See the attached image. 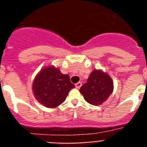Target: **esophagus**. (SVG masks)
Masks as SVG:
<instances>
[{"instance_id":"1","label":"esophagus","mask_w":147,"mask_h":147,"mask_svg":"<svg viewBox=\"0 0 147 147\" xmlns=\"http://www.w3.org/2000/svg\"><path fill=\"white\" fill-rule=\"evenodd\" d=\"M81 86H82V83H81L80 82H78L75 84V87H76L77 89H80V88Z\"/></svg>"}]
</instances>
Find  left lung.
Segmentation results:
<instances>
[{
    "mask_svg": "<svg viewBox=\"0 0 147 147\" xmlns=\"http://www.w3.org/2000/svg\"><path fill=\"white\" fill-rule=\"evenodd\" d=\"M113 90L112 78L102 69H94L87 82L81 87L80 92L88 103L98 106L109 98Z\"/></svg>",
    "mask_w": 147,
    "mask_h": 147,
    "instance_id": "1",
    "label": "left lung"
}]
</instances>
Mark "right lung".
I'll use <instances>...</instances> for the list:
<instances>
[{
  "instance_id": "obj_1",
  "label": "right lung",
  "mask_w": 147,
  "mask_h": 147,
  "mask_svg": "<svg viewBox=\"0 0 147 147\" xmlns=\"http://www.w3.org/2000/svg\"><path fill=\"white\" fill-rule=\"evenodd\" d=\"M75 85L68 75L61 73L53 65L45 67L37 74L32 82V92L40 104L47 108L61 105Z\"/></svg>"
}]
</instances>
